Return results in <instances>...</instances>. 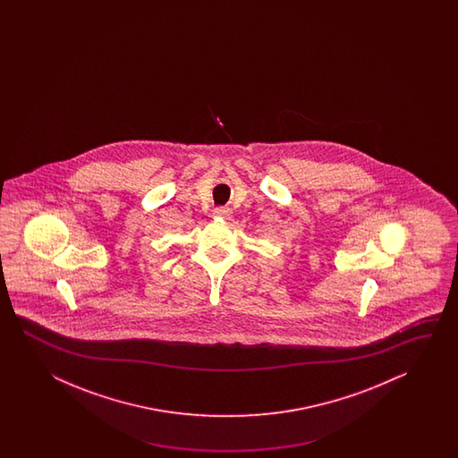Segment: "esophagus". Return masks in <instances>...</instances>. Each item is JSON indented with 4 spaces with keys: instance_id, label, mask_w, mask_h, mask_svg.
<instances>
[{
    "instance_id": "obj_1",
    "label": "esophagus",
    "mask_w": 458,
    "mask_h": 458,
    "mask_svg": "<svg viewBox=\"0 0 458 458\" xmlns=\"http://www.w3.org/2000/svg\"><path fill=\"white\" fill-rule=\"evenodd\" d=\"M213 215L216 217H223V219H231V216H233V209L231 208H216L215 211H213Z\"/></svg>"
}]
</instances>
